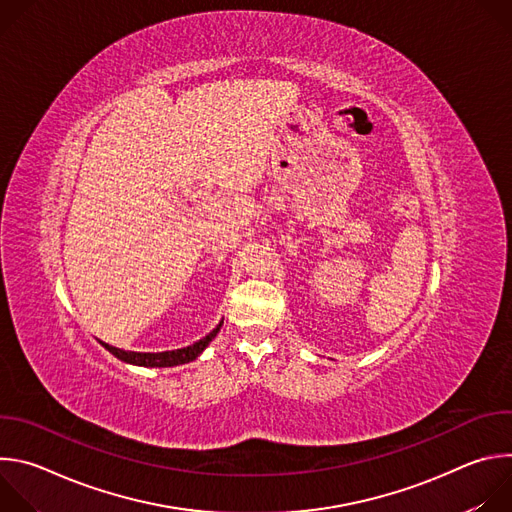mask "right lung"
Listing matches in <instances>:
<instances>
[{
	"instance_id": "1",
	"label": "right lung",
	"mask_w": 512,
	"mask_h": 512,
	"mask_svg": "<svg viewBox=\"0 0 512 512\" xmlns=\"http://www.w3.org/2000/svg\"><path fill=\"white\" fill-rule=\"evenodd\" d=\"M223 322L218 324L210 334H206L202 340L186 346V348H178V350H166V352H131V350H121L115 346H109L105 342H101L113 356H117L123 362L135 364V367H176V364H186L192 362L208 344L210 340L221 330Z\"/></svg>"
}]
</instances>
